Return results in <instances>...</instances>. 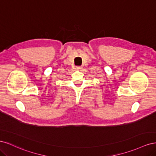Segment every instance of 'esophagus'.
<instances>
[{"label": "esophagus", "instance_id": "34e87169", "mask_svg": "<svg viewBox=\"0 0 156 156\" xmlns=\"http://www.w3.org/2000/svg\"><path fill=\"white\" fill-rule=\"evenodd\" d=\"M75 69H76V70H81L83 69V68L81 66H77L76 68H75Z\"/></svg>", "mask_w": 156, "mask_h": 156}]
</instances>
